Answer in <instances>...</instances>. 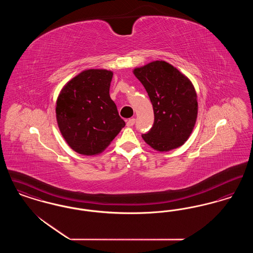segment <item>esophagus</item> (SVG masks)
Masks as SVG:
<instances>
[{"label": "esophagus", "instance_id": "esophagus-1", "mask_svg": "<svg viewBox=\"0 0 253 253\" xmlns=\"http://www.w3.org/2000/svg\"><path fill=\"white\" fill-rule=\"evenodd\" d=\"M134 123H135V120H134V119H130V120H128V121H127L126 125H127L128 127H132V126L134 125Z\"/></svg>", "mask_w": 253, "mask_h": 253}]
</instances>
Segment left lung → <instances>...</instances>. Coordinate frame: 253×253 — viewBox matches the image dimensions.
<instances>
[{"label": "left lung", "mask_w": 253, "mask_h": 253, "mask_svg": "<svg viewBox=\"0 0 253 253\" xmlns=\"http://www.w3.org/2000/svg\"><path fill=\"white\" fill-rule=\"evenodd\" d=\"M153 104L155 121L142 134L147 144L159 152L180 147L189 138L197 118V96L190 80L163 60L135 68Z\"/></svg>", "instance_id": "left-lung-1"}]
</instances>
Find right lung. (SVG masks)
<instances>
[{
  "mask_svg": "<svg viewBox=\"0 0 253 253\" xmlns=\"http://www.w3.org/2000/svg\"><path fill=\"white\" fill-rule=\"evenodd\" d=\"M112 78L111 71L86 70L60 91L58 125L66 142L81 155L101 153L125 126L109 94Z\"/></svg>",
  "mask_w": 253,
  "mask_h": 253,
  "instance_id": "right-lung-1",
  "label": "right lung"
}]
</instances>
